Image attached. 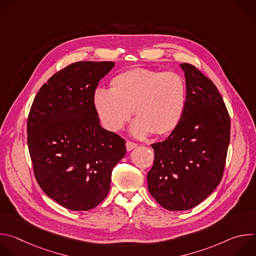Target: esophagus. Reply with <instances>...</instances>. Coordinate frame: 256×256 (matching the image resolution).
<instances>
[{
    "label": "esophagus",
    "instance_id": "esophagus-1",
    "mask_svg": "<svg viewBox=\"0 0 256 256\" xmlns=\"http://www.w3.org/2000/svg\"><path fill=\"white\" fill-rule=\"evenodd\" d=\"M136 142H130V140H128L126 142V150L128 151H132V149H134L136 147Z\"/></svg>",
    "mask_w": 256,
    "mask_h": 256
}]
</instances>
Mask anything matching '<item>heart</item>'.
<instances>
[{
  "label": "heart",
  "instance_id": "b5f03b06",
  "mask_svg": "<svg viewBox=\"0 0 256 256\" xmlns=\"http://www.w3.org/2000/svg\"><path fill=\"white\" fill-rule=\"evenodd\" d=\"M110 86L112 90L97 89L93 96L96 112L108 130H120L134 110L138 118L132 126L134 136L152 132L166 136L184 116L186 84L176 72L134 68L118 74Z\"/></svg>",
  "mask_w": 256,
  "mask_h": 256
}]
</instances>
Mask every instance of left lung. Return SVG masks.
Instances as JSON below:
<instances>
[{
  "label": "left lung",
  "mask_w": 256,
  "mask_h": 256,
  "mask_svg": "<svg viewBox=\"0 0 256 256\" xmlns=\"http://www.w3.org/2000/svg\"><path fill=\"white\" fill-rule=\"evenodd\" d=\"M186 110L177 128L153 144L155 159L147 175L151 196L169 210H190L221 182L230 142V116L214 84L184 62Z\"/></svg>",
  "instance_id": "obj_1"
}]
</instances>
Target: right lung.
I'll return each mask as SVG.
<instances>
[{"instance_id": "add662e5", "label": "right lung", "mask_w": 256, "mask_h": 256, "mask_svg": "<svg viewBox=\"0 0 256 256\" xmlns=\"http://www.w3.org/2000/svg\"><path fill=\"white\" fill-rule=\"evenodd\" d=\"M114 62H78L58 72L36 94L27 144L36 181L70 210L98 206L110 188L114 167L126 153L118 134L101 128L93 103Z\"/></svg>"}]
</instances>
